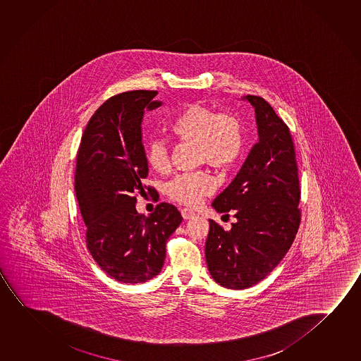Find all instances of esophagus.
<instances>
[{"label":"esophagus","instance_id":"1","mask_svg":"<svg viewBox=\"0 0 361 361\" xmlns=\"http://www.w3.org/2000/svg\"><path fill=\"white\" fill-rule=\"evenodd\" d=\"M181 215H183L185 220H190V219L196 216V214H195L194 211L190 210V209H183V210H181Z\"/></svg>","mask_w":361,"mask_h":361}]
</instances>
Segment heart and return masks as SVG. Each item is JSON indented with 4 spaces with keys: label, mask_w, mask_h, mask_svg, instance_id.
Wrapping results in <instances>:
<instances>
[{
    "label": "heart",
    "mask_w": 361,
    "mask_h": 361,
    "mask_svg": "<svg viewBox=\"0 0 361 361\" xmlns=\"http://www.w3.org/2000/svg\"><path fill=\"white\" fill-rule=\"evenodd\" d=\"M181 142L197 146V164L226 171L239 161L244 151V128L238 117L201 104H191L178 115L170 128ZM146 161L154 171L167 173L171 169L170 149L164 140H151ZM215 178L207 171L183 173L166 185L169 199L185 206H196L214 192Z\"/></svg>",
    "instance_id": "obj_1"
}]
</instances>
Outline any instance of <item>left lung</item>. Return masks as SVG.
<instances>
[{
  "mask_svg": "<svg viewBox=\"0 0 361 361\" xmlns=\"http://www.w3.org/2000/svg\"><path fill=\"white\" fill-rule=\"evenodd\" d=\"M254 106L259 142L233 183L212 202L238 221L225 230L210 220L205 256L211 276L224 288H249L278 267L299 230L300 185L294 142L288 125L260 96Z\"/></svg>",
  "mask_w": 361,
  "mask_h": 361,
  "instance_id": "1",
  "label": "left lung"
}]
</instances>
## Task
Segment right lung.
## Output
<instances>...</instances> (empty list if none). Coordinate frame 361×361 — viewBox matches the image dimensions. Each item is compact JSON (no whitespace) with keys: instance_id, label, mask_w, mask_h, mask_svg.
I'll use <instances>...</instances> for the list:
<instances>
[{"instance_id":"obj_1","label":"right lung","mask_w":361,"mask_h":361,"mask_svg":"<svg viewBox=\"0 0 361 361\" xmlns=\"http://www.w3.org/2000/svg\"><path fill=\"white\" fill-rule=\"evenodd\" d=\"M157 91L115 94L94 111L82 133L75 190L86 245L99 267L117 281L145 283L162 269L166 243L183 221L178 209L160 202L149 216L136 211L149 166L141 136L145 109L161 105Z\"/></svg>"}]
</instances>
